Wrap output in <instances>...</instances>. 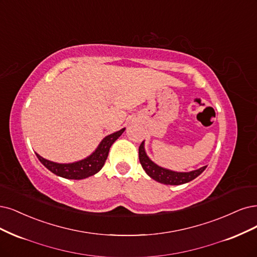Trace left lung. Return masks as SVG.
<instances>
[{
    "mask_svg": "<svg viewBox=\"0 0 257 257\" xmlns=\"http://www.w3.org/2000/svg\"><path fill=\"white\" fill-rule=\"evenodd\" d=\"M139 162L150 178H152L153 180L165 185H181L188 183L196 179L197 176H199L207 167L204 166L200 168V169L191 172H174L164 169V168L155 165L151 159L147 156L144 148V141L139 146Z\"/></svg>",
    "mask_w": 257,
    "mask_h": 257,
    "instance_id": "obj_1",
    "label": "left lung"
}]
</instances>
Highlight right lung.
Listing matches in <instances>:
<instances>
[{
    "label": "right lung",
    "mask_w": 257,
    "mask_h": 257,
    "mask_svg": "<svg viewBox=\"0 0 257 257\" xmlns=\"http://www.w3.org/2000/svg\"><path fill=\"white\" fill-rule=\"evenodd\" d=\"M125 128H122L113 134L105 137L98 149L89 156L81 162L73 164H57L42 158L36 154L41 164L54 174L61 176V178L69 180H83L99 172L107 159L109 149L111 145L116 141Z\"/></svg>",
    "instance_id": "right-lung-1"
}]
</instances>
